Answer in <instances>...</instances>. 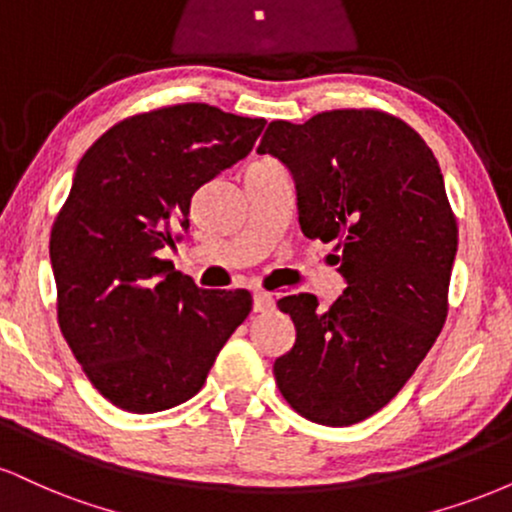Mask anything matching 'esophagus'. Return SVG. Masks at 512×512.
<instances>
[{"instance_id": "esophagus-1", "label": "esophagus", "mask_w": 512, "mask_h": 512, "mask_svg": "<svg viewBox=\"0 0 512 512\" xmlns=\"http://www.w3.org/2000/svg\"><path fill=\"white\" fill-rule=\"evenodd\" d=\"M274 308V296L272 293H264V291H257L255 296H252V310L255 313H269V310Z\"/></svg>"}]
</instances>
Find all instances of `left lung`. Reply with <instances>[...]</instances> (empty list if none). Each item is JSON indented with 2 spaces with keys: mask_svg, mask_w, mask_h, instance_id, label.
Returning <instances> with one entry per match:
<instances>
[{
  "mask_svg": "<svg viewBox=\"0 0 512 512\" xmlns=\"http://www.w3.org/2000/svg\"><path fill=\"white\" fill-rule=\"evenodd\" d=\"M257 154L291 170L301 231L337 243L346 279L327 310L313 293L279 301L296 344L274 361L276 385L315 424H358L402 390L448 317L457 221L443 173L419 132L370 108L269 122Z\"/></svg>",
  "mask_w": 512,
  "mask_h": 512,
  "instance_id": "obj_1",
  "label": "left lung"
}]
</instances>
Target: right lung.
I'll list each match as a JSON object with an SVG mask.
<instances>
[{
	"label": "right lung",
	"mask_w": 512,
	"mask_h": 512,
	"mask_svg": "<svg viewBox=\"0 0 512 512\" xmlns=\"http://www.w3.org/2000/svg\"><path fill=\"white\" fill-rule=\"evenodd\" d=\"M264 117L182 103L117 122L86 151L50 233L57 322L86 378L115 407L154 414L202 390L252 308L204 291L158 250L190 226L192 195L245 158Z\"/></svg>",
	"instance_id": "right-lung-1"
}]
</instances>
